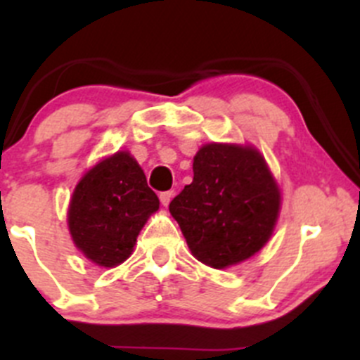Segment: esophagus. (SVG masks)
<instances>
[{"mask_svg": "<svg viewBox=\"0 0 360 360\" xmlns=\"http://www.w3.org/2000/svg\"><path fill=\"white\" fill-rule=\"evenodd\" d=\"M174 197V191H163V193H160V202H162V205H169L170 200H172Z\"/></svg>", "mask_w": 360, "mask_h": 360, "instance_id": "obj_1", "label": "esophagus"}]
</instances>
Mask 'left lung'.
Instances as JSON below:
<instances>
[{
  "label": "left lung",
  "mask_w": 360,
  "mask_h": 360,
  "mask_svg": "<svg viewBox=\"0 0 360 360\" xmlns=\"http://www.w3.org/2000/svg\"><path fill=\"white\" fill-rule=\"evenodd\" d=\"M191 254L228 268L264 248L281 212V190L252 146L210 143L193 158V183L170 202Z\"/></svg>",
  "instance_id": "left-lung-1"
}]
</instances>
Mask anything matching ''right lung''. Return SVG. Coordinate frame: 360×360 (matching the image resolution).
Returning <instances> with one entry per match:
<instances>
[{
    "mask_svg": "<svg viewBox=\"0 0 360 360\" xmlns=\"http://www.w3.org/2000/svg\"><path fill=\"white\" fill-rule=\"evenodd\" d=\"M160 200L129 151L101 160L79 179L68 210L75 245L86 259L112 268L132 254Z\"/></svg>",
    "mask_w": 360,
    "mask_h": 360,
    "instance_id": "right-lung-1",
    "label": "right lung"
}]
</instances>
